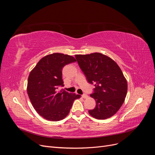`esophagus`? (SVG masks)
Wrapping results in <instances>:
<instances>
[{
	"label": "esophagus",
	"mask_w": 155,
	"mask_h": 155,
	"mask_svg": "<svg viewBox=\"0 0 155 155\" xmlns=\"http://www.w3.org/2000/svg\"><path fill=\"white\" fill-rule=\"evenodd\" d=\"M82 97L83 98H87V97H88V96L86 94H84L82 95Z\"/></svg>",
	"instance_id": "1"
}]
</instances>
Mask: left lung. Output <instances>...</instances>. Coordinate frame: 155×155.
Wrapping results in <instances>:
<instances>
[{
    "label": "left lung",
    "instance_id": "8db88e82",
    "mask_svg": "<svg viewBox=\"0 0 155 155\" xmlns=\"http://www.w3.org/2000/svg\"><path fill=\"white\" fill-rule=\"evenodd\" d=\"M75 57L88 83L95 86L91 97L96 105L88 110L89 114L98 120L110 118L123 105L127 92V82L122 71L114 60L101 53Z\"/></svg>",
    "mask_w": 155,
    "mask_h": 155
}]
</instances>
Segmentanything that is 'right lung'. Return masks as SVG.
Masks as SVG:
<instances>
[{"label": "right lung", "instance_id": "1", "mask_svg": "<svg viewBox=\"0 0 155 155\" xmlns=\"http://www.w3.org/2000/svg\"><path fill=\"white\" fill-rule=\"evenodd\" d=\"M76 61L71 55L54 53L45 56L30 72L27 92L35 110L45 119L57 121L64 119L70 112L74 101L80 95L58 91L63 86L62 68Z\"/></svg>", "mask_w": 155, "mask_h": 155}]
</instances>
